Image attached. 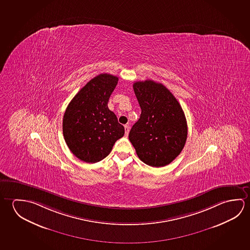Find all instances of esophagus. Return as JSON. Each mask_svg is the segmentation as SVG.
Here are the masks:
<instances>
[{
  "mask_svg": "<svg viewBox=\"0 0 250 250\" xmlns=\"http://www.w3.org/2000/svg\"><path fill=\"white\" fill-rule=\"evenodd\" d=\"M129 131H130V127H129V125H125V136H128Z\"/></svg>",
  "mask_w": 250,
  "mask_h": 250,
  "instance_id": "obj_1",
  "label": "esophagus"
}]
</instances>
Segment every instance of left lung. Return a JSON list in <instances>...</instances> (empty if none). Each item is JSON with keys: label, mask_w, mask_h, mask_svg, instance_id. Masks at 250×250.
<instances>
[{"label": "left lung", "mask_w": 250, "mask_h": 250, "mask_svg": "<svg viewBox=\"0 0 250 250\" xmlns=\"http://www.w3.org/2000/svg\"><path fill=\"white\" fill-rule=\"evenodd\" d=\"M141 114L129 133L137 155L145 164H170L184 148L188 125L184 111L162 83L146 80L133 83Z\"/></svg>", "instance_id": "1"}]
</instances>
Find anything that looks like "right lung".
<instances>
[{"mask_svg": "<svg viewBox=\"0 0 250 250\" xmlns=\"http://www.w3.org/2000/svg\"><path fill=\"white\" fill-rule=\"evenodd\" d=\"M119 78L100 74L86 83L66 108L62 133L70 151L79 160L96 163L104 160L125 128L108 108Z\"/></svg>", "mask_w": 250, "mask_h": 250, "instance_id": "right-lung-1", "label": "right lung"}]
</instances>
